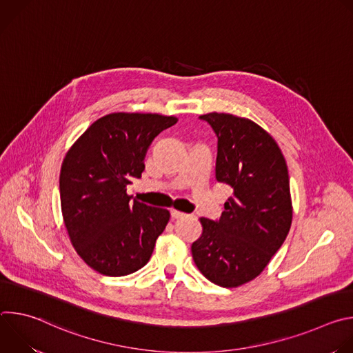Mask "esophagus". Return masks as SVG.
Masks as SVG:
<instances>
[{"label": "esophagus", "instance_id": "obj_1", "mask_svg": "<svg viewBox=\"0 0 353 353\" xmlns=\"http://www.w3.org/2000/svg\"><path fill=\"white\" fill-rule=\"evenodd\" d=\"M170 215H172L173 219H180V218H184V216H185L184 212H180V211H177V210H170Z\"/></svg>", "mask_w": 353, "mask_h": 353}]
</instances>
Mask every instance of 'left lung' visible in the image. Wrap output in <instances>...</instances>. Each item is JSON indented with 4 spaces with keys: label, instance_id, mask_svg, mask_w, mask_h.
Masks as SVG:
<instances>
[{
    "label": "left lung",
    "instance_id": "obj_1",
    "mask_svg": "<svg viewBox=\"0 0 353 353\" xmlns=\"http://www.w3.org/2000/svg\"><path fill=\"white\" fill-rule=\"evenodd\" d=\"M199 119L216 134L215 176L233 188V196L219 219H199L203 234L191 253L207 279L236 288L263 272L289 233L288 166L274 138L251 120L226 113Z\"/></svg>",
    "mask_w": 353,
    "mask_h": 353
}]
</instances>
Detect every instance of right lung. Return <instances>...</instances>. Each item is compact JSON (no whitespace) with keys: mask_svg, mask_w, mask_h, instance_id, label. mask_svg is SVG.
<instances>
[{"mask_svg":"<svg viewBox=\"0 0 353 353\" xmlns=\"http://www.w3.org/2000/svg\"><path fill=\"white\" fill-rule=\"evenodd\" d=\"M176 123L173 116L108 114L67 152L60 173L64 223L79 257L99 274L128 275L152 256L170 214L132 201L127 185L141 179L152 141Z\"/></svg>","mask_w":353,"mask_h":353,"instance_id":"obj_1","label":"right lung"}]
</instances>
